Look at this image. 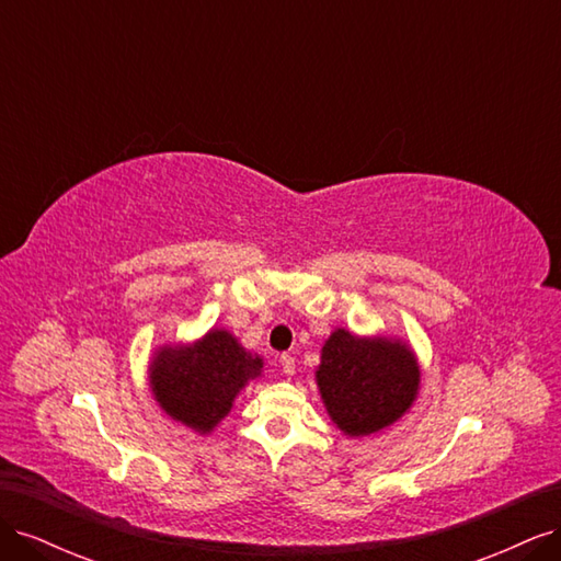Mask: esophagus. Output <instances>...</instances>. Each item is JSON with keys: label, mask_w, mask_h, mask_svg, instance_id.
Wrapping results in <instances>:
<instances>
[{"label": "esophagus", "mask_w": 561, "mask_h": 561, "mask_svg": "<svg viewBox=\"0 0 561 561\" xmlns=\"http://www.w3.org/2000/svg\"><path fill=\"white\" fill-rule=\"evenodd\" d=\"M280 369H283L285 377L295 375V358H293V355H280Z\"/></svg>", "instance_id": "esophagus-1"}]
</instances>
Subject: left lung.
<instances>
[{
    "instance_id": "left-lung-1",
    "label": "left lung",
    "mask_w": 561,
    "mask_h": 561,
    "mask_svg": "<svg viewBox=\"0 0 561 561\" xmlns=\"http://www.w3.org/2000/svg\"><path fill=\"white\" fill-rule=\"evenodd\" d=\"M316 383L334 426L348 437H365L412 410L421 367L400 336H363L336 328L320 348Z\"/></svg>"
}]
</instances>
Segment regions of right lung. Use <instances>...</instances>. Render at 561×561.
Returning <instances> with one entry per match:
<instances>
[{
	"label": "right lung",
	"mask_w": 561,
	"mask_h": 561,
	"mask_svg": "<svg viewBox=\"0 0 561 561\" xmlns=\"http://www.w3.org/2000/svg\"><path fill=\"white\" fill-rule=\"evenodd\" d=\"M262 355L250 353L225 328H213L186 344H163L147 367L157 404L182 426L210 435L239 398L262 377Z\"/></svg>",
	"instance_id": "obj_1"
}]
</instances>
